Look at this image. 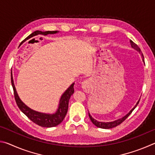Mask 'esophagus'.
Returning a JSON list of instances; mask_svg holds the SVG:
<instances>
[{
  "instance_id": "34e87169",
  "label": "esophagus",
  "mask_w": 155,
  "mask_h": 155,
  "mask_svg": "<svg viewBox=\"0 0 155 155\" xmlns=\"http://www.w3.org/2000/svg\"><path fill=\"white\" fill-rule=\"evenodd\" d=\"M91 87V82L90 80H85L83 81L82 83H81V87H82L83 90L86 93L90 92Z\"/></svg>"
}]
</instances>
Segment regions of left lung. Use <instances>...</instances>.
<instances>
[{"instance_id":"1","label":"left lung","mask_w":155,"mask_h":155,"mask_svg":"<svg viewBox=\"0 0 155 155\" xmlns=\"http://www.w3.org/2000/svg\"><path fill=\"white\" fill-rule=\"evenodd\" d=\"M130 43L131 44V47H132V48L134 50H135V51H137L139 52V53L141 54V58H142V61L144 63L143 55L142 52H141V49L139 48V46L137 45V44L133 42L132 40H130ZM140 100H139V101L137 102V103H136V104L134 106V107H133V108L131 109L130 111L128 112L127 115H125L124 116H123L122 117H121V118H119V119H117V120H114V121H111V122H100V121H98V120H95L92 116H91V114H90V112H89V111H88L89 117H90L91 122H92L93 124L97 127L101 128H104V129H109V128H114V127H117V126H118L119 124H121L122 122H124V120L127 119L128 116H129V115L131 114V113H132L133 110L135 109V107L137 106L139 102H140Z\"/></svg>"}]
</instances>
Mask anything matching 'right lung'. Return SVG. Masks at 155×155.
I'll list each match as a JSON object with an SVG mask.
<instances>
[{
  "label": "right lung",
  "mask_w": 155,
  "mask_h": 155,
  "mask_svg": "<svg viewBox=\"0 0 155 155\" xmlns=\"http://www.w3.org/2000/svg\"><path fill=\"white\" fill-rule=\"evenodd\" d=\"M58 31H36L33 33H31L30 35L32 37L38 35L39 34L40 35H48V34H56L58 33ZM12 85L13 89H14V97L15 102H16L17 105L19 107L23 114H25L29 118L31 121L35 123L40 127H46V128H51L54 127L56 126L59 125L60 123L64 120L65 115L68 112V104H69V101L71 96L74 92V83H73L71 85L65 90L59 99L58 107L56 110V111L52 114H48V113H43L37 111L35 110L32 109L30 107H28L27 104H25L22 100L20 98L19 96L17 93L16 89H15L14 78L12 76Z\"/></svg>",
  "instance_id": "right-lung-1"
}]
</instances>
